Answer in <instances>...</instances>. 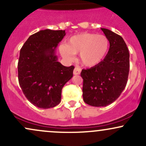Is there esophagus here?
<instances>
[{
	"mask_svg": "<svg viewBox=\"0 0 146 146\" xmlns=\"http://www.w3.org/2000/svg\"><path fill=\"white\" fill-rule=\"evenodd\" d=\"M80 72H81V68L78 67H75L74 68V71H73V74L74 75H80Z\"/></svg>",
	"mask_w": 146,
	"mask_h": 146,
	"instance_id": "34e87169",
	"label": "esophagus"
}]
</instances>
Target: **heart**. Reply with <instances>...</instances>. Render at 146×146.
Returning a JSON list of instances; mask_svg holds the SVG:
<instances>
[{"label":"heart","instance_id":"obj_1","mask_svg":"<svg viewBox=\"0 0 146 146\" xmlns=\"http://www.w3.org/2000/svg\"><path fill=\"white\" fill-rule=\"evenodd\" d=\"M110 40L104 35L84 33L72 36L67 44L60 46L61 56L68 61L74 60L75 54L80 53L84 66L93 67L102 62L110 49Z\"/></svg>","mask_w":146,"mask_h":146}]
</instances>
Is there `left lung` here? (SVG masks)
Masks as SVG:
<instances>
[{
	"mask_svg": "<svg viewBox=\"0 0 146 146\" xmlns=\"http://www.w3.org/2000/svg\"><path fill=\"white\" fill-rule=\"evenodd\" d=\"M110 40V49L104 60L96 66L82 69L83 99L92 106H106L120 96L128 81L130 54L119 35L101 28Z\"/></svg>",
	"mask_w": 146,
	"mask_h": 146,
	"instance_id": "1",
	"label": "left lung"
}]
</instances>
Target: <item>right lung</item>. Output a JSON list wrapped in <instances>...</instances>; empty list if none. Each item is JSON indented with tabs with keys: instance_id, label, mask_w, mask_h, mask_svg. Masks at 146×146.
Wrapping results in <instances>:
<instances>
[{
	"instance_id": "obj_1",
	"label": "right lung",
	"mask_w": 146,
	"mask_h": 146,
	"mask_svg": "<svg viewBox=\"0 0 146 146\" xmlns=\"http://www.w3.org/2000/svg\"><path fill=\"white\" fill-rule=\"evenodd\" d=\"M65 35V30H40L29 37L20 51L19 84L27 99L40 108L59 104L62 89L73 77L74 66H63L56 55Z\"/></svg>"
}]
</instances>
